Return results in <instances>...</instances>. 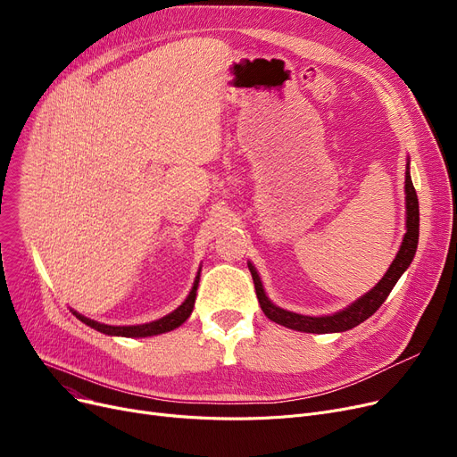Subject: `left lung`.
Returning <instances> with one entry per match:
<instances>
[{
  "label": "left lung",
  "mask_w": 457,
  "mask_h": 457,
  "mask_svg": "<svg viewBox=\"0 0 457 457\" xmlns=\"http://www.w3.org/2000/svg\"><path fill=\"white\" fill-rule=\"evenodd\" d=\"M405 209H407V222H405V235H403V243L400 246V252L396 253L393 265L389 267L387 274L379 279V283L374 287L370 293L353 302L350 307L345 311H339L331 317H303L291 313V311H285L276 307L265 295V289H262L261 279L252 267V262H248V269L253 278L255 285V295L259 300V305L272 322L281 324L285 328H291L296 331L303 333H337V331H346L372 317L379 305L387 300L389 293L393 291V287L396 285L398 278L405 272V269L411 265V261L417 252V243H419V200H417V192L410 176V164L405 166Z\"/></svg>",
  "instance_id": "1"
}]
</instances>
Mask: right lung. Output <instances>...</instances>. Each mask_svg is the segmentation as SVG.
<instances>
[{
	"label": "right lung",
	"mask_w": 457,
	"mask_h": 457,
	"mask_svg": "<svg viewBox=\"0 0 457 457\" xmlns=\"http://www.w3.org/2000/svg\"><path fill=\"white\" fill-rule=\"evenodd\" d=\"M198 281H200V272L195 279V285H192V291L190 295L187 296V300L176 309L172 311L170 315H166L155 322H150V324H140V326H107V324H100L96 320H90L87 317H81L78 315L74 311V315L85 322L87 326L98 329L105 335H118V337H152V335H159V333H166L170 329H176L178 326H181L192 313V307H195V300H196V289H198Z\"/></svg>",
	"instance_id": "add662e5"
}]
</instances>
